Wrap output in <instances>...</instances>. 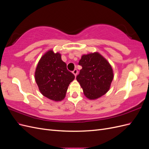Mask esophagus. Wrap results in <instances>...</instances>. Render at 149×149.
I'll use <instances>...</instances> for the list:
<instances>
[{
	"label": "esophagus",
	"instance_id": "34e87169",
	"mask_svg": "<svg viewBox=\"0 0 149 149\" xmlns=\"http://www.w3.org/2000/svg\"><path fill=\"white\" fill-rule=\"evenodd\" d=\"M73 74H74V75L76 76V75H77V73H78V70H76V69L74 70V71H73Z\"/></svg>",
	"mask_w": 149,
	"mask_h": 149
}]
</instances>
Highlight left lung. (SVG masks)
Returning a JSON list of instances; mask_svg holds the SVG:
<instances>
[{"mask_svg": "<svg viewBox=\"0 0 149 149\" xmlns=\"http://www.w3.org/2000/svg\"><path fill=\"white\" fill-rule=\"evenodd\" d=\"M82 66L76 79L83 90L84 96L96 100L109 91L114 73L109 62L98 52L83 55L79 61Z\"/></svg>", "mask_w": 149, "mask_h": 149, "instance_id": "1", "label": "left lung"}]
</instances>
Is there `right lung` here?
Returning <instances> with one entry per match:
<instances>
[{
  "label": "right lung",
  "instance_id": "add662e5",
  "mask_svg": "<svg viewBox=\"0 0 149 149\" xmlns=\"http://www.w3.org/2000/svg\"><path fill=\"white\" fill-rule=\"evenodd\" d=\"M35 79L43 96L54 101L65 97L68 88L74 75L67 70L61 54L47 51L39 60L35 72Z\"/></svg>",
  "mask_w": 149,
  "mask_h": 149
}]
</instances>
